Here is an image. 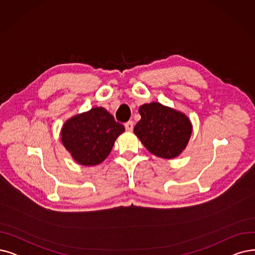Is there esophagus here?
<instances>
[{
    "label": "esophagus",
    "mask_w": 255,
    "mask_h": 255,
    "mask_svg": "<svg viewBox=\"0 0 255 255\" xmlns=\"http://www.w3.org/2000/svg\"><path fill=\"white\" fill-rule=\"evenodd\" d=\"M125 127H126L127 130L131 131V130H133V128H134V122L133 121H128V122H127V124L125 125Z\"/></svg>",
    "instance_id": "1"
}]
</instances>
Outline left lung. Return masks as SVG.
<instances>
[{"mask_svg":"<svg viewBox=\"0 0 255 255\" xmlns=\"http://www.w3.org/2000/svg\"><path fill=\"white\" fill-rule=\"evenodd\" d=\"M139 114L134 134L150 154L167 160L182 154L192 133L191 121L183 112L150 103L140 106Z\"/></svg>","mask_w":255,"mask_h":255,"instance_id":"1","label":"left lung"}]
</instances>
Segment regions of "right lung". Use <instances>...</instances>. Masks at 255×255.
<instances>
[{
    "instance_id": "obj_1",
    "label": "right lung",
    "mask_w": 255,
    "mask_h": 255,
    "mask_svg": "<svg viewBox=\"0 0 255 255\" xmlns=\"http://www.w3.org/2000/svg\"><path fill=\"white\" fill-rule=\"evenodd\" d=\"M125 129L105 108L96 107L66 120L60 139L78 164L96 166L110 155Z\"/></svg>"
}]
</instances>
